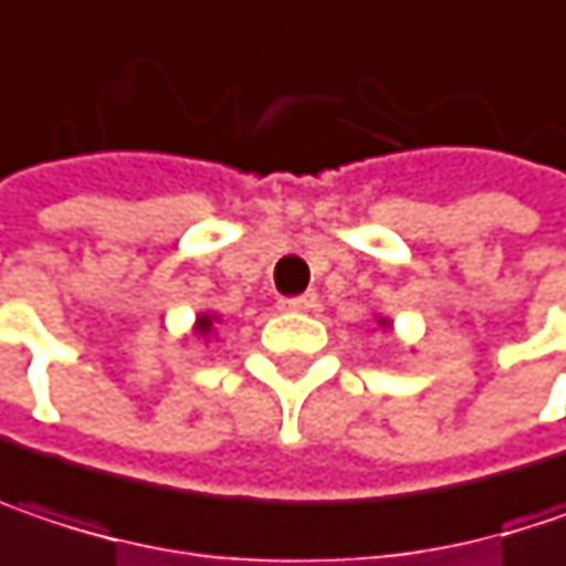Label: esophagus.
<instances>
[{"label": "esophagus", "instance_id": "34e87169", "mask_svg": "<svg viewBox=\"0 0 566 566\" xmlns=\"http://www.w3.org/2000/svg\"><path fill=\"white\" fill-rule=\"evenodd\" d=\"M317 304V294H297V297H282L279 307L282 311H311Z\"/></svg>", "mask_w": 566, "mask_h": 566}]
</instances>
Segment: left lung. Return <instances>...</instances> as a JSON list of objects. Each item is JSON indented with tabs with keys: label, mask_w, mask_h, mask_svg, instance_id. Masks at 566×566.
Listing matches in <instances>:
<instances>
[{
	"label": "left lung",
	"mask_w": 566,
	"mask_h": 566,
	"mask_svg": "<svg viewBox=\"0 0 566 566\" xmlns=\"http://www.w3.org/2000/svg\"><path fill=\"white\" fill-rule=\"evenodd\" d=\"M379 324H382V327H386V324H388V321H379Z\"/></svg>",
	"instance_id": "obj_1"
}]
</instances>
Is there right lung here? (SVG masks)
<instances>
[{
  "label": "right lung",
  "instance_id": "1",
  "mask_svg": "<svg viewBox=\"0 0 566 566\" xmlns=\"http://www.w3.org/2000/svg\"><path fill=\"white\" fill-rule=\"evenodd\" d=\"M213 324H217V317H210V314H200V317H197V334L207 336L210 331H213Z\"/></svg>",
  "mask_w": 566,
  "mask_h": 566
}]
</instances>
